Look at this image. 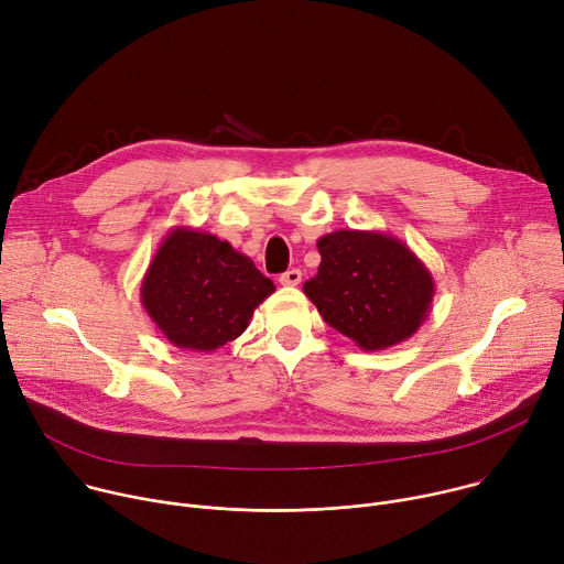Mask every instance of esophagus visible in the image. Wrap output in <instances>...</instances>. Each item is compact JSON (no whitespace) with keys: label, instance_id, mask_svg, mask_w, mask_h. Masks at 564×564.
Masks as SVG:
<instances>
[{"label":"esophagus","instance_id":"34e87169","mask_svg":"<svg viewBox=\"0 0 564 564\" xmlns=\"http://www.w3.org/2000/svg\"><path fill=\"white\" fill-rule=\"evenodd\" d=\"M279 283L281 285H288V288H294L301 283V270H288L285 274L279 276Z\"/></svg>","mask_w":564,"mask_h":564}]
</instances>
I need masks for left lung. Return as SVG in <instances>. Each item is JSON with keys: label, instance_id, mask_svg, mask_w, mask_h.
I'll return each mask as SVG.
<instances>
[{"label": "left lung", "instance_id": "left-lung-1", "mask_svg": "<svg viewBox=\"0 0 564 564\" xmlns=\"http://www.w3.org/2000/svg\"><path fill=\"white\" fill-rule=\"evenodd\" d=\"M318 272L303 292L326 324L361 350L411 339L431 312L435 281L420 257L383 231L337 229L316 240Z\"/></svg>", "mask_w": 564, "mask_h": 564}]
</instances>
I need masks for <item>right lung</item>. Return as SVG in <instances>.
Segmentation results:
<instances>
[{
  "label": "right lung",
  "mask_w": 564,
  "mask_h": 564,
  "mask_svg": "<svg viewBox=\"0 0 564 564\" xmlns=\"http://www.w3.org/2000/svg\"><path fill=\"white\" fill-rule=\"evenodd\" d=\"M274 292L250 257L194 227H174L155 250L140 301L170 344L214 352L246 333L254 310Z\"/></svg>",
  "instance_id": "right-lung-1"
}]
</instances>
